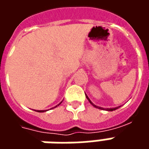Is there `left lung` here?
Returning <instances> with one entry per match:
<instances>
[{"label": "left lung", "mask_w": 149, "mask_h": 149, "mask_svg": "<svg viewBox=\"0 0 149 149\" xmlns=\"http://www.w3.org/2000/svg\"><path fill=\"white\" fill-rule=\"evenodd\" d=\"M86 97H87V99H88V101H89V102H90V104H93V105L94 107H96V108H97V109H103V108H100V107H97V106H96V105H95V104H94L92 103V101H91V100H89V98H88V97H87V95H86ZM120 106L116 107V108H113V109H107V110H108V111H113V110H116V109H119V108H120Z\"/></svg>", "instance_id": "1"}]
</instances>
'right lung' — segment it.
Wrapping results in <instances>:
<instances>
[{
    "mask_svg": "<svg viewBox=\"0 0 149 149\" xmlns=\"http://www.w3.org/2000/svg\"><path fill=\"white\" fill-rule=\"evenodd\" d=\"M60 104H61V103H60ZM59 104H58V105H59ZM37 112H45V111H44V110H41V111H37Z\"/></svg>",
    "mask_w": 149,
    "mask_h": 149,
    "instance_id": "obj_1",
    "label": "right lung"
}]
</instances>
